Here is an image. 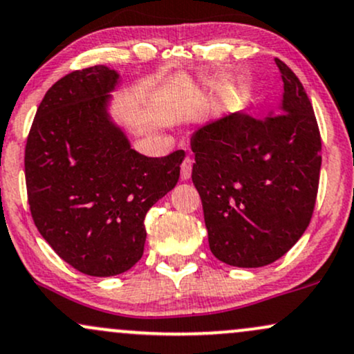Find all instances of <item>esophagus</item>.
Wrapping results in <instances>:
<instances>
[{"instance_id":"34e87169","label":"esophagus","mask_w":354,"mask_h":354,"mask_svg":"<svg viewBox=\"0 0 354 354\" xmlns=\"http://www.w3.org/2000/svg\"><path fill=\"white\" fill-rule=\"evenodd\" d=\"M191 171H193V160L185 158L181 165V180H189Z\"/></svg>"}]
</instances>
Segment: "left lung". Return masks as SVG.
<instances>
[{"label": "left lung", "instance_id": "8db88e82", "mask_svg": "<svg viewBox=\"0 0 354 354\" xmlns=\"http://www.w3.org/2000/svg\"><path fill=\"white\" fill-rule=\"evenodd\" d=\"M275 64L283 80L277 115L231 113L191 138L209 249L234 267H262L288 252L317 201L322 136L312 102L290 67Z\"/></svg>", "mask_w": 354, "mask_h": 354}]
</instances>
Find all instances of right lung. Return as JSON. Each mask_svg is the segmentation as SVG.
Instances as JSON below:
<instances>
[{
    "instance_id": "obj_1",
    "label": "right lung",
    "mask_w": 354,
    "mask_h": 354,
    "mask_svg": "<svg viewBox=\"0 0 354 354\" xmlns=\"http://www.w3.org/2000/svg\"><path fill=\"white\" fill-rule=\"evenodd\" d=\"M118 74L93 66L64 75L37 107L26 151L28 203L54 252L82 274L110 277L142 259L145 216L180 180L185 151L131 150L107 115Z\"/></svg>"
}]
</instances>
